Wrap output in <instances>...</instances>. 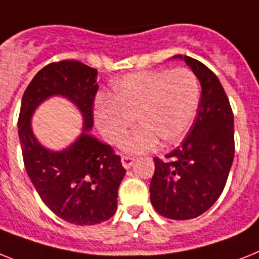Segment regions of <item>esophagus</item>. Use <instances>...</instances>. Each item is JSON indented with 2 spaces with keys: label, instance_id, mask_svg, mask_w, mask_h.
<instances>
[{
  "label": "esophagus",
  "instance_id": "obj_1",
  "mask_svg": "<svg viewBox=\"0 0 259 259\" xmlns=\"http://www.w3.org/2000/svg\"><path fill=\"white\" fill-rule=\"evenodd\" d=\"M134 163H135V159L134 157H131V156H121V164H123V166H124L125 169L131 168V166L134 165Z\"/></svg>",
  "mask_w": 259,
  "mask_h": 259
}]
</instances>
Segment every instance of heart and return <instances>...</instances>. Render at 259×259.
Instances as JSON below:
<instances>
[{
    "mask_svg": "<svg viewBox=\"0 0 259 259\" xmlns=\"http://www.w3.org/2000/svg\"><path fill=\"white\" fill-rule=\"evenodd\" d=\"M200 84L188 68L135 72L117 80L110 99H99L94 119L107 142L119 144L136 117L138 127L121 149L142 155L164 145L177 144L191 128L197 112Z\"/></svg>",
    "mask_w": 259,
    "mask_h": 259,
    "instance_id": "1",
    "label": "heart"
}]
</instances>
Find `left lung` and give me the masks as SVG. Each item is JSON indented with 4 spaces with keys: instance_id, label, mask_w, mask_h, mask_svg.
<instances>
[{
    "instance_id": "8db88e82",
    "label": "left lung",
    "mask_w": 259,
    "mask_h": 259,
    "mask_svg": "<svg viewBox=\"0 0 259 259\" xmlns=\"http://www.w3.org/2000/svg\"><path fill=\"white\" fill-rule=\"evenodd\" d=\"M183 59L201 84L197 117L180 147L155 157L149 193L155 210L170 220H191L221 196L234 159V116L214 72L188 55Z\"/></svg>"
}]
</instances>
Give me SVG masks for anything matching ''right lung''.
Returning <instances> with one entry per match:
<instances>
[{"mask_svg": "<svg viewBox=\"0 0 259 259\" xmlns=\"http://www.w3.org/2000/svg\"><path fill=\"white\" fill-rule=\"evenodd\" d=\"M98 70L78 61H61L35 74L22 96L18 135L25 169L42 201L74 225L110 220L117 208V189L127 170L120 156L90 134ZM62 96L82 115V132L63 150L46 149L33 135L31 117L45 100Z\"/></svg>", "mask_w": 259, "mask_h": 259, "instance_id": "add662e5", "label": "right lung"}]
</instances>
